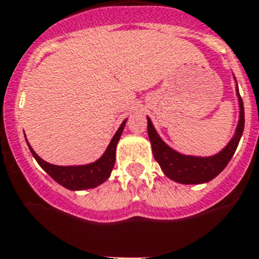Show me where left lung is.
<instances>
[{
  "mask_svg": "<svg viewBox=\"0 0 259 259\" xmlns=\"http://www.w3.org/2000/svg\"><path fill=\"white\" fill-rule=\"evenodd\" d=\"M233 79L236 82V96H237L238 109H240L237 126H236L233 137L229 139V142L215 155L197 156V155H186L176 151L175 148L164 142L155 129L150 117H147V132L150 142H151L152 154L168 179L179 184H185V185L206 184L215 179L232 159L238 142L241 139L245 125L244 104L238 92L237 80L235 75H233Z\"/></svg>",
  "mask_w": 259,
  "mask_h": 259,
  "instance_id": "8db88e82",
  "label": "left lung"
}]
</instances>
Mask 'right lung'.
<instances>
[{
    "mask_svg": "<svg viewBox=\"0 0 259 259\" xmlns=\"http://www.w3.org/2000/svg\"><path fill=\"white\" fill-rule=\"evenodd\" d=\"M126 121L127 118L123 120L120 127L117 129L116 134L111 139V142L108 145L104 154L99 157L98 160L89 164H80V165H56V164H51L48 161L42 160L41 157L33 151V148L31 147L27 138L26 142L28 145L31 154L35 157V160L39 163L40 167L46 170L52 179L55 180L56 183L69 189V190H86V189H92L102 185L111 176L114 161H116L117 143L120 141Z\"/></svg>",
    "mask_w": 259,
    "mask_h": 259,
    "instance_id": "obj_1",
    "label": "right lung"
}]
</instances>
